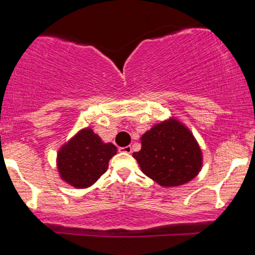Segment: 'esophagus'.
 Instances as JSON below:
<instances>
[{
	"instance_id": "esophagus-1",
	"label": "esophagus",
	"mask_w": 255,
	"mask_h": 255,
	"mask_svg": "<svg viewBox=\"0 0 255 255\" xmlns=\"http://www.w3.org/2000/svg\"><path fill=\"white\" fill-rule=\"evenodd\" d=\"M119 151L124 152V153H130L131 147H130V146H125V147H120Z\"/></svg>"
}]
</instances>
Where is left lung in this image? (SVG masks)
Here are the masks:
<instances>
[{
  "instance_id": "1",
  "label": "left lung",
  "mask_w": 255,
  "mask_h": 255,
  "mask_svg": "<svg viewBox=\"0 0 255 255\" xmlns=\"http://www.w3.org/2000/svg\"><path fill=\"white\" fill-rule=\"evenodd\" d=\"M133 157L146 176L163 187L181 186L193 180L203 164L197 140L176 120L160 122L141 136V150Z\"/></svg>"
}]
</instances>
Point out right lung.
<instances>
[{"instance_id":"right-lung-1","label":"right lung","mask_w":255,"mask_h":255,"mask_svg":"<svg viewBox=\"0 0 255 255\" xmlns=\"http://www.w3.org/2000/svg\"><path fill=\"white\" fill-rule=\"evenodd\" d=\"M116 152L115 145L104 144L90 128L80 130L58 151L61 178L75 188H87L107 171Z\"/></svg>"}]
</instances>
